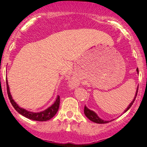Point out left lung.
Returning <instances> with one entry per match:
<instances>
[{"mask_svg": "<svg viewBox=\"0 0 147 147\" xmlns=\"http://www.w3.org/2000/svg\"><path fill=\"white\" fill-rule=\"evenodd\" d=\"M137 72H139V70H138V69H137ZM138 88H139V87H137V93H136V95H135V97H134V99L133 100V101L130 103V105H129L128 107L127 108V109H126L125 111H124V112H127V110H128L129 109L130 107H131V105H133V103H134V102L135 101V99L136 97H137V92H138ZM84 115H85V116L87 117V118H88L89 119L91 120L92 121H93V122H95V123H97V124H106V123H108L109 122V121H104V120H102L100 119V117H99L97 115V114L95 113V112H94L93 111L90 110V109H89L86 106H84Z\"/></svg>", "mask_w": 147, "mask_h": 147, "instance_id": "left-lung-1", "label": "left lung"}]
</instances>
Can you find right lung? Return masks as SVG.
<instances>
[{"label": "right lung", "mask_w": 147, "mask_h": 147, "mask_svg": "<svg viewBox=\"0 0 147 147\" xmlns=\"http://www.w3.org/2000/svg\"><path fill=\"white\" fill-rule=\"evenodd\" d=\"M6 87H7V93H8V97H9L10 103L12 104L13 107L15 108V109H16L18 113H20V115H22L23 116L26 117V118H28V119H32V120H35V121H47V120L53 118V117L56 115L57 111H58L59 106H60V96L59 95L57 96L55 103L53 104L51 107L47 108V109H45V110L43 111V112H38V113H34V112H28V111L26 110V109L20 107H18V105L15 102L14 100H13V98H12L11 94H10V93L9 87H8V81L7 80H6Z\"/></svg>", "instance_id": "right-lung-1"}]
</instances>
